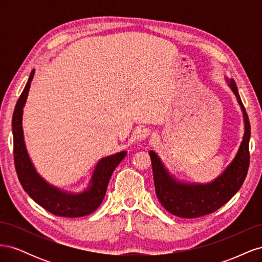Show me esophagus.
<instances>
[{
  "label": "esophagus",
  "mask_w": 262,
  "mask_h": 262,
  "mask_svg": "<svg viewBox=\"0 0 262 262\" xmlns=\"http://www.w3.org/2000/svg\"><path fill=\"white\" fill-rule=\"evenodd\" d=\"M150 136V130L147 128H142L138 131V140H144Z\"/></svg>",
  "instance_id": "obj_1"
}]
</instances>
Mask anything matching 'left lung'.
<instances>
[{"label":"left lung","mask_w":262,"mask_h":262,"mask_svg":"<svg viewBox=\"0 0 262 262\" xmlns=\"http://www.w3.org/2000/svg\"><path fill=\"white\" fill-rule=\"evenodd\" d=\"M229 86L238 99L243 110L245 134L234 161L220 177L208 185L182 184L169 176L153 150L149 152L156 195L166 211L173 215L194 219L215 212L232 199V196L241 189L247 176L250 160V123L234 80H231Z\"/></svg>","instance_id":"1"}]
</instances>
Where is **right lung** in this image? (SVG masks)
Wrapping results in <instances>:
<instances>
[{"instance_id": "add662e5", "label": "right lung", "mask_w": 262, "mask_h": 262, "mask_svg": "<svg viewBox=\"0 0 262 262\" xmlns=\"http://www.w3.org/2000/svg\"><path fill=\"white\" fill-rule=\"evenodd\" d=\"M35 70L31 71L28 82L14 109L13 142L14 163L20 185L29 196L53 215L64 217H80L89 215L101 204L114 170L123 160L126 152H120L100 160L94 170L91 187L80 194H70L50 186L38 175L31 164L24 143L21 116L23 108L27 99L30 82L33 81Z\"/></svg>"}]
</instances>
